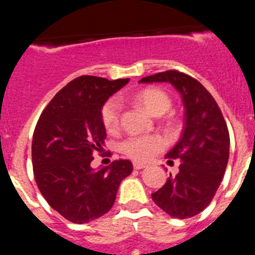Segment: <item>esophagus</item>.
I'll use <instances>...</instances> for the list:
<instances>
[{
	"label": "esophagus",
	"instance_id": "34e87169",
	"mask_svg": "<svg viewBox=\"0 0 255 255\" xmlns=\"http://www.w3.org/2000/svg\"><path fill=\"white\" fill-rule=\"evenodd\" d=\"M132 166H134L135 170H141V168H145V167H147L145 164L140 163V162H134V163H132Z\"/></svg>",
	"mask_w": 255,
	"mask_h": 255
}]
</instances>
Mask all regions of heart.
<instances>
[{
	"instance_id": "b5f03b06",
	"label": "heart",
	"mask_w": 255,
	"mask_h": 255,
	"mask_svg": "<svg viewBox=\"0 0 255 255\" xmlns=\"http://www.w3.org/2000/svg\"><path fill=\"white\" fill-rule=\"evenodd\" d=\"M132 100L143 106L153 116H162L170 110L171 100L166 92L158 88H143L132 96ZM121 119V105L117 98L108 100L101 110V120L108 132L119 129ZM166 141L161 135H134L121 143L124 154L136 162L150 161L153 157L164 149Z\"/></svg>"
}]
</instances>
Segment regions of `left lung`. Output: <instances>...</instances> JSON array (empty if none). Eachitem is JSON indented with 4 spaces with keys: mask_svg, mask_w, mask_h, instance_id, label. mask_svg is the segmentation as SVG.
I'll return each instance as SVG.
<instances>
[{
    "mask_svg": "<svg viewBox=\"0 0 255 255\" xmlns=\"http://www.w3.org/2000/svg\"><path fill=\"white\" fill-rule=\"evenodd\" d=\"M170 83L181 94L185 126L166 158L180 159L179 173L167 179L152 199L167 215L189 218L212 202L229 161L230 135L215 98L194 78L168 70L145 76L140 83Z\"/></svg>",
    "mask_w": 255,
    "mask_h": 255,
    "instance_id": "obj_1",
    "label": "left lung"
}]
</instances>
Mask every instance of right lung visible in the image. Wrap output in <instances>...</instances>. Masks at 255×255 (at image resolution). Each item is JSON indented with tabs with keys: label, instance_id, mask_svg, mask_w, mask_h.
I'll list each match as a JSON object with an SVG mask.
<instances>
[{
	"label": "right lung",
	"instance_id": "right-lung-1",
	"mask_svg": "<svg viewBox=\"0 0 255 255\" xmlns=\"http://www.w3.org/2000/svg\"><path fill=\"white\" fill-rule=\"evenodd\" d=\"M129 79H74L52 98L33 134L31 159L40 193L52 208L74 224H87L112 208L121 181L132 172L128 159L94 170L106 129L101 110Z\"/></svg>",
	"mask_w": 255,
	"mask_h": 255
}]
</instances>
